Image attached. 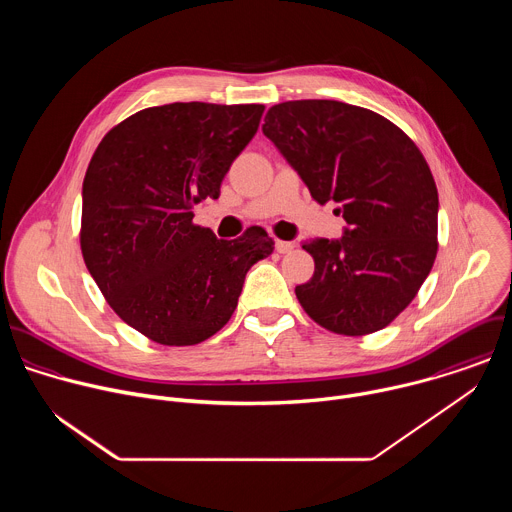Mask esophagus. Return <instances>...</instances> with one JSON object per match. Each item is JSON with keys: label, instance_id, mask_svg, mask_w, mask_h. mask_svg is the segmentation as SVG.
I'll use <instances>...</instances> for the list:
<instances>
[{"label": "esophagus", "instance_id": "esophagus-1", "mask_svg": "<svg viewBox=\"0 0 512 512\" xmlns=\"http://www.w3.org/2000/svg\"><path fill=\"white\" fill-rule=\"evenodd\" d=\"M294 243H289V241H275V249H277V253H281V255H285V253H291L294 251Z\"/></svg>", "mask_w": 512, "mask_h": 512}]
</instances>
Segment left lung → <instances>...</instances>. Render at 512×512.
<instances>
[{
	"instance_id": "left-lung-1",
	"label": "left lung",
	"mask_w": 512,
	"mask_h": 512,
	"mask_svg": "<svg viewBox=\"0 0 512 512\" xmlns=\"http://www.w3.org/2000/svg\"><path fill=\"white\" fill-rule=\"evenodd\" d=\"M263 133L318 204L338 202L348 225L340 241L304 245L316 265L296 287L304 312L344 336L383 330L437 255V188L423 154L383 115L326 99L273 105Z\"/></svg>"
}]
</instances>
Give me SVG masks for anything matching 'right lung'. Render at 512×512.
I'll return each instance as SVG.
<instances>
[{"instance_id":"right-lung-1","label":"right lung","mask_w":512,"mask_h":512,"mask_svg":"<svg viewBox=\"0 0 512 512\" xmlns=\"http://www.w3.org/2000/svg\"><path fill=\"white\" fill-rule=\"evenodd\" d=\"M263 105L172 103L133 113L83 182L81 251L113 312L164 346L200 344L233 316L247 271L273 253L261 227L216 239L194 204L218 198Z\"/></svg>"}]
</instances>
